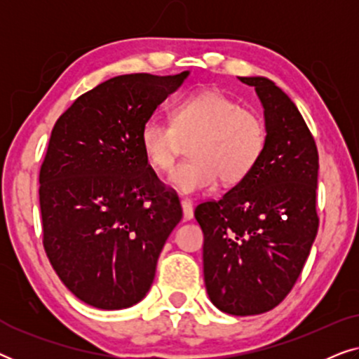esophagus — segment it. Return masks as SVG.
Returning a JSON list of instances; mask_svg holds the SVG:
<instances>
[{"label": "esophagus", "instance_id": "esophagus-1", "mask_svg": "<svg viewBox=\"0 0 359 359\" xmlns=\"http://www.w3.org/2000/svg\"><path fill=\"white\" fill-rule=\"evenodd\" d=\"M181 209H183V219L184 220H191L193 219V204L188 199H181Z\"/></svg>", "mask_w": 359, "mask_h": 359}]
</instances>
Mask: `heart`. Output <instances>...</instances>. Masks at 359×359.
<instances>
[{
    "label": "heart",
    "instance_id": "heart-1",
    "mask_svg": "<svg viewBox=\"0 0 359 359\" xmlns=\"http://www.w3.org/2000/svg\"><path fill=\"white\" fill-rule=\"evenodd\" d=\"M183 142L193 160L176 166L168 183L180 194L208 191L219 178L242 181L262 158L266 126L262 116L215 90H203L176 102L171 122L150 117L140 129V147L156 171H168Z\"/></svg>",
    "mask_w": 359,
    "mask_h": 359
}]
</instances>
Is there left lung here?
<instances>
[{"mask_svg": "<svg viewBox=\"0 0 359 359\" xmlns=\"http://www.w3.org/2000/svg\"><path fill=\"white\" fill-rule=\"evenodd\" d=\"M263 106L266 147L219 201L194 210L204 233V283L230 316L271 311L287 296L318 229V151L296 104L264 76H238Z\"/></svg>", "mask_w": 359, "mask_h": 359, "instance_id": "obj_1", "label": "left lung"}]
</instances>
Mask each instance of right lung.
<instances>
[{
  "instance_id": "add662e5",
  "label": "right lung",
  "mask_w": 359,
  "mask_h": 359,
  "mask_svg": "<svg viewBox=\"0 0 359 359\" xmlns=\"http://www.w3.org/2000/svg\"><path fill=\"white\" fill-rule=\"evenodd\" d=\"M188 75L114 76L53 126L39 176L43 248L88 306L119 311L140 302L183 217L178 196L142 151L140 129Z\"/></svg>"
}]
</instances>
